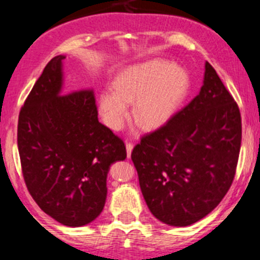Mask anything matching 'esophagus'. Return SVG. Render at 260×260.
I'll use <instances>...</instances> for the list:
<instances>
[{
  "label": "esophagus",
  "mask_w": 260,
  "mask_h": 260,
  "mask_svg": "<svg viewBox=\"0 0 260 260\" xmlns=\"http://www.w3.org/2000/svg\"><path fill=\"white\" fill-rule=\"evenodd\" d=\"M125 148H127V156L131 157V153H132V149H133V143L125 142Z\"/></svg>",
  "instance_id": "34e87169"
}]
</instances>
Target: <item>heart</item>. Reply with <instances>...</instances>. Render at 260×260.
Listing matches in <instances>:
<instances>
[{
    "label": "heart",
    "mask_w": 260,
    "mask_h": 260,
    "mask_svg": "<svg viewBox=\"0 0 260 260\" xmlns=\"http://www.w3.org/2000/svg\"><path fill=\"white\" fill-rule=\"evenodd\" d=\"M188 90L187 73L164 60H151L123 70L113 89L99 93V111L112 129L123 127L133 103V118L147 129L164 125Z\"/></svg>",
    "instance_id": "1"
}]
</instances>
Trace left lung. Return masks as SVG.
Returning a JSON list of instances; mask_svg holds the SVG:
<instances>
[{"label":"left lung","instance_id":"1","mask_svg":"<svg viewBox=\"0 0 260 260\" xmlns=\"http://www.w3.org/2000/svg\"><path fill=\"white\" fill-rule=\"evenodd\" d=\"M240 143L239 107L206 61L200 93L131 154L153 216L187 226L214 210L234 180Z\"/></svg>","mask_w":260,"mask_h":260}]
</instances>
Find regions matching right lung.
I'll return each instance as SVG.
<instances>
[{
    "mask_svg": "<svg viewBox=\"0 0 260 260\" xmlns=\"http://www.w3.org/2000/svg\"><path fill=\"white\" fill-rule=\"evenodd\" d=\"M52 57L18 115L17 146L23 180L44 212L67 226L99 216L107 175L127 157L124 142L98 120L91 89L62 94V60Z\"/></svg>",
    "mask_w": 260,
    "mask_h": 260,
    "instance_id": "obj_1",
    "label": "right lung"
}]
</instances>
